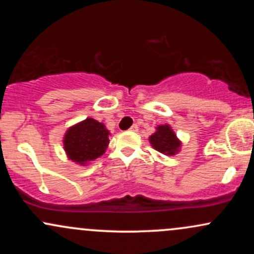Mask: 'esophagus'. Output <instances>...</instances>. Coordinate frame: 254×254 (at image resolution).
<instances>
[{"label": "esophagus", "mask_w": 254, "mask_h": 254, "mask_svg": "<svg viewBox=\"0 0 254 254\" xmlns=\"http://www.w3.org/2000/svg\"><path fill=\"white\" fill-rule=\"evenodd\" d=\"M129 131H131V132H136V131H138V127H137L136 124H133L129 129Z\"/></svg>", "instance_id": "34e87169"}]
</instances>
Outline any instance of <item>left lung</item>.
<instances>
[{"instance_id": "obj_1", "label": "left lung", "mask_w": 254, "mask_h": 254, "mask_svg": "<svg viewBox=\"0 0 254 254\" xmlns=\"http://www.w3.org/2000/svg\"><path fill=\"white\" fill-rule=\"evenodd\" d=\"M150 143L160 153L173 155L179 150L180 142L168 125H160L157 131L150 136Z\"/></svg>"}]
</instances>
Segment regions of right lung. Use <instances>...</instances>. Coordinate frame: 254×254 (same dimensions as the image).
Segmentation results:
<instances>
[{
	"mask_svg": "<svg viewBox=\"0 0 254 254\" xmlns=\"http://www.w3.org/2000/svg\"><path fill=\"white\" fill-rule=\"evenodd\" d=\"M109 142V131L105 125L93 118H87L66 131L64 149L72 161L84 164L103 155Z\"/></svg>",
	"mask_w": 254,
	"mask_h": 254,
	"instance_id": "obj_1",
	"label": "right lung"
}]
</instances>
